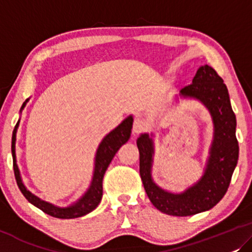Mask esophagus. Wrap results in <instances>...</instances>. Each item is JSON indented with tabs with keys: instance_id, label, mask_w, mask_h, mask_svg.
Wrapping results in <instances>:
<instances>
[{
	"instance_id": "1",
	"label": "esophagus",
	"mask_w": 252,
	"mask_h": 252,
	"mask_svg": "<svg viewBox=\"0 0 252 252\" xmlns=\"http://www.w3.org/2000/svg\"><path fill=\"white\" fill-rule=\"evenodd\" d=\"M147 125L146 122L144 121V120H141L139 118H136L133 121V126H132V132L133 134H138L140 132H143V131L146 129Z\"/></svg>"
}]
</instances>
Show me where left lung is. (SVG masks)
<instances>
[{
  "label": "left lung",
  "mask_w": 252,
  "mask_h": 252,
  "mask_svg": "<svg viewBox=\"0 0 252 252\" xmlns=\"http://www.w3.org/2000/svg\"><path fill=\"white\" fill-rule=\"evenodd\" d=\"M179 98L200 101L210 113L214 125L209 158L201 178L183 192H169L158 186L152 177L155 153L153 134L141 133L137 146L139 172L148 198L163 214L184 217L210 210L225 195L239 160V143L235 134L236 118L227 87L212 67L201 66L192 83L176 95L177 101Z\"/></svg>",
  "instance_id": "obj_1"
}]
</instances>
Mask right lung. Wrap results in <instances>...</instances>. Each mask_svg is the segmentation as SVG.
I'll use <instances>...</instances> for the list:
<instances>
[{"label":"right lung","mask_w":252,"mask_h":252,"mask_svg":"<svg viewBox=\"0 0 252 252\" xmlns=\"http://www.w3.org/2000/svg\"><path fill=\"white\" fill-rule=\"evenodd\" d=\"M28 100H30V98L26 99V101H25L23 106H21L20 113L25 108V106H26ZM19 122L20 120L17 122L15 130H13L12 132L11 152L13 158V170H15L17 185H18L20 192L24 194V196L27 198L28 202L35 205L36 208L41 209V210L45 212V214L60 219H72L82 217V216H86L92 210H94V209L98 207V204L100 203L102 197V178H104L106 170H107L109 163L112 162L116 152H118L120 150V147H121L123 144H126L130 138L133 122L132 115H129L127 118H126L115 127V129H113L111 132L107 133L104 138H102V140L100 141V144H99V146L97 148V152H95L94 173H92V179L89 189L86 190V193H84L79 200L74 202V203L70 205H67V207H58V205L52 204L50 202L42 200V198L32 193L31 190H28L27 187L25 186V184L23 183L16 158V139Z\"/></svg>","instance_id":"obj_1"}]
</instances>
